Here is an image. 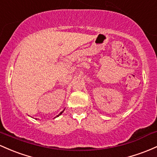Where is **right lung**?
Returning a JSON list of instances; mask_svg holds the SVG:
<instances>
[{
	"label": "right lung",
	"mask_w": 157,
	"mask_h": 157,
	"mask_svg": "<svg viewBox=\"0 0 157 157\" xmlns=\"http://www.w3.org/2000/svg\"><path fill=\"white\" fill-rule=\"evenodd\" d=\"M64 110H65V109H64ZM64 110H63V111H62V112H61V113H59V115H56V117H58V116H59V115H61V114H62V113H63V112H64ZM55 118H56V117H55Z\"/></svg>",
	"instance_id": "1"
}]
</instances>
